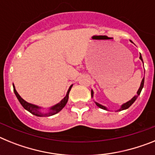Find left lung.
Instances as JSON below:
<instances>
[{
    "mask_svg": "<svg viewBox=\"0 0 155 155\" xmlns=\"http://www.w3.org/2000/svg\"><path fill=\"white\" fill-rule=\"evenodd\" d=\"M130 42H132V41H130ZM140 60H141V61H143V59H142V57H141V55H140ZM143 84H144V78H143V80H142L141 84H140V86L139 89H138L137 92V95H135V96H134V98H132V99L130 100L129 102H126V103H124V105H122L121 108H120V109H119V110L121 111V110H124V109H128V108L130 107V105H132V104L134 103V102H135V101H136V99H137V97L139 96L140 94V92H141V90H142V88H143ZM92 96H93V91H92V90H91V97H92ZM95 104H96V105H97V106H98V107L101 108V109H105V110H107V109H106V108H105V106H103V105H100V104H98V102H95Z\"/></svg>",
    "mask_w": 155,
    "mask_h": 155,
    "instance_id": "left-lung-1",
    "label": "left lung"
}]
</instances>
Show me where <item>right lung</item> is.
Segmentation results:
<instances>
[{
  "mask_svg": "<svg viewBox=\"0 0 155 155\" xmlns=\"http://www.w3.org/2000/svg\"><path fill=\"white\" fill-rule=\"evenodd\" d=\"M71 87H72V85L69 87V89H68V93H67V94H66V96L64 97L62 100H61V102H59L58 104H57V105H55L54 106H53V107L50 108V111H49L48 113H41L40 111H39L40 107L37 106V105L28 103V102H25V101L23 98H21V97L19 95L18 93L17 92V91H16L15 88V86L13 85L14 92H15V94L16 97H17V98L18 99L19 102L21 103V105H22L23 107H24L25 109H26L27 111H28V112H29V113H31V114L35 115V116H53V115L57 114V113H59V112H60V111H61V109L64 107V106H65V105L67 104V102H68V98H69V92H70V91H71Z\"/></svg>",
  "mask_w": 155,
  "mask_h": 155,
  "instance_id": "obj_1",
  "label": "right lung"
}]
</instances>
